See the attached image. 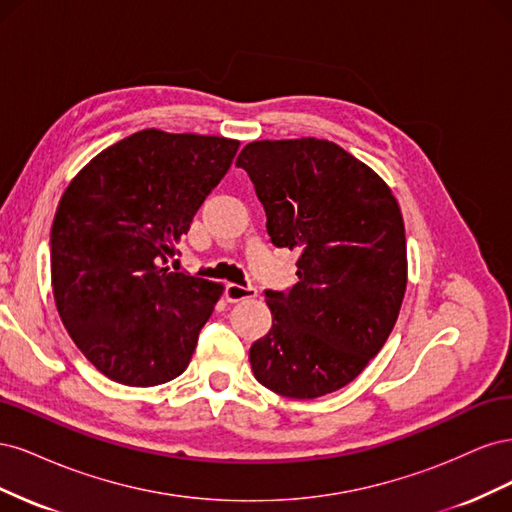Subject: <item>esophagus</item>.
I'll return each mask as SVG.
<instances>
[{
	"label": "esophagus",
	"instance_id": "esophagus-1",
	"mask_svg": "<svg viewBox=\"0 0 512 512\" xmlns=\"http://www.w3.org/2000/svg\"><path fill=\"white\" fill-rule=\"evenodd\" d=\"M252 297H256V288H252V286H241V284L226 286V299L230 303H239L243 299H252Z\"/></svg>",
	"mask_w": 512,
	"mask_h": 512
}]
</instances>
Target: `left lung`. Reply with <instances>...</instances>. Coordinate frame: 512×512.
Listing matches in <instances>:
<instances>
[{"label":"left lung","instance_id":"8db88e82","mask_svg":"<svg viewBox=\"0 0 512 512\" xmlns=\"http://www.w3.org/2000/svg\"><path fill=\"white\" fill-rule=\"evenodd\" d=\"M250 175L275 247L297 250L299 282L265 290L273 327L250 348L256 380L314 399L342 389L389 339L408 282L404 218L374 170L318 138L256 141Z\"/></svg>","mask_w":512,"mask_h":512}]
</instances>
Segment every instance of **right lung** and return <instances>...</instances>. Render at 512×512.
<instances>
[{"instance_id": "1", "label": "right lung", "mask_w": 512, "mask_h": 512, "mask_svg": "<svg viewBox=\"0 0 512 512\" xmlns=\"http://www.w3.org/2000/svg\"><path fill=\"white\" fill-rule=\"evenodd\" d=\"M239 149L224 136L141 130L104 149L59 200L51 228L57 312L106 378L183 374L222 286L166 267Z\"/></svg>"}]
</instances>
